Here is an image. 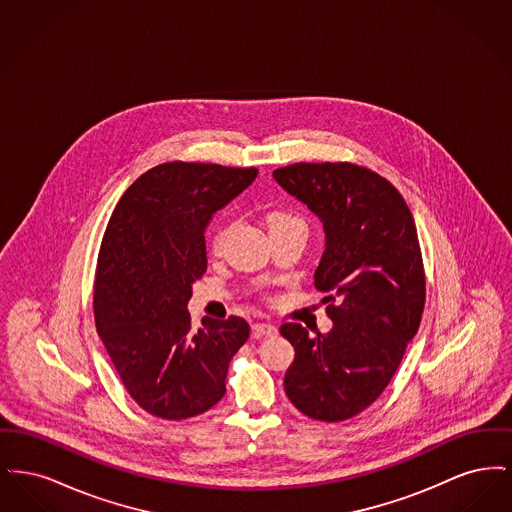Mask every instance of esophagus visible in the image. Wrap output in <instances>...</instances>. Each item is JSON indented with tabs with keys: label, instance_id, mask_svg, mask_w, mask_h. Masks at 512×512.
Wrapping results in <instances>:
<instances>
[{
	"label": "esophagus",
	"instance_id": "obj_1",
	"mask_svg": "<svg viewBox=\"0 0 512 512\" xmlns=\"http://www.w3.org/2000/svg\"><path fill=\"white\" fill-rule=\"evenodd\" d=\"M251 330H253V336L255 338H263V336H276L278 334V330H276V326L274 324H270V322H255L253 326H251Z\"/></svg>",
	"mask_w": 512,
	"mask_h": 512
}]
</instances>
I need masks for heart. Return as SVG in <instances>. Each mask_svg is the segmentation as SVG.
I'll return each mask as SVG.
<instances>
[{"mask_svg":"<svg viewBox=\"0 0 512 512\" xmlns=\"http://www.w3.org/2000/svg\"><path fill=\"white\" fill-rule=\"evenodd\" d=\"M267 226L268 232H274V230H286V228H305V222L290 211H272L267 215ZM224 236H226V226H219L213 238L215 251H219L220 245L224 242Z\"/></svg>","mask_w":512,"mask_h":512,"instance_id":"b5f03b06","label":"heart"}]
</instances>
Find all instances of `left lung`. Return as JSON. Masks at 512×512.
<instances>
[{"instance_id":"1","label":"left lung","mask_w":512,"mask_h":512,"mask_svg":"<svg viewBox=\"0 0 512 512\" xmlns=\"http://www.w3.org/2000/svg\"><path fill=\"white\" fill-rule=\"evenodd\" d=\"M272 176L322 222L315 286L332 301L328 334L280 326L295 349L284 390L301 413L340 422L380 397L418 332L426 284L413 215L386 178L351 163H297Z\"/></svg>"}]
</instances>
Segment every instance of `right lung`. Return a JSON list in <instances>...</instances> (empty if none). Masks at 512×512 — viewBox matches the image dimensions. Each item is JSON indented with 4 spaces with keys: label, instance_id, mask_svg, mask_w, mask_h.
Returning <instances> with one entry per match:
<instances>
[{
    "label": "right lung",
    "instance_id": "1",
    "mask_svg": "<svg viewBox=\"0 0 512 512\" xmlns=\"http://www.w3.org/2000/svg\"><path fill=\"white\" fill-rule=\"evenodd\" d=\"M257 169L165 163L121 197L99 249L94 313L124 388L147 413L182 420L209 411L226 391L230 359L249 338L244 318L188 313L207 270L205 228L244 192Z\"/></svg>",
    "mask_w": 512,
    "mask_h": 512
}]
</instances>
